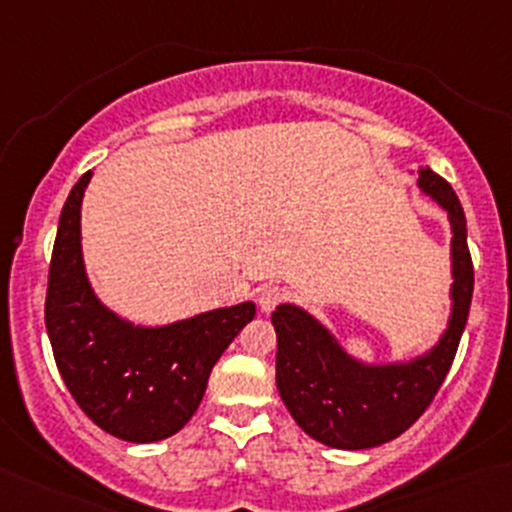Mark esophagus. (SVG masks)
I'll return each instance as SVG.
<instances>
[{"label": "esophagus", "instance_id": "34e87169", "mask_svg": "<svg viewBox=\"0 0 512 512\" xmlns=\"http://www.w3.org/2000/svg\"><path fill=\"white\" fill-rule=\"evenodd\" d=\"M284 299L286 294L282 286H265V289L260 291V296H257V303H260L262 313H272Z\"/></svg>", "mask_w": 512, "mask_h": 512}]
</instances>
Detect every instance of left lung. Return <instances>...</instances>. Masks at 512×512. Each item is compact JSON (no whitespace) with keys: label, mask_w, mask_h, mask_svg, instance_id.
Listing matches in <instances>:
<instances>
[{"label":"left lung","mask_w":512,"mask_h":512,"mask_svg":"<svg viewBox=\"0 0 512 512\" xmlns=\"http://www.w3.org/2000/svg\"><path fill=\"white\" fill-rule=\"evenodd\" d=\"M418 187L452 223V316L440 342L401 364H362L338 340L291 303L272 313L277 330V389L299 428L335 449H369L396 440L425 408L452 367L469 318L474 265L466 245L464 209L452 184L420 167Z\"/></svg>","instance_id":"left-lung-1"}]
</instances>
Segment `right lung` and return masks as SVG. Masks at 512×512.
Here are the masks:
<instances>
[{
    "instance_id": "right-lung-1",
    "label": "right lung",
    "mask_w": 512,
    "mask_h": 512,
    "mask_svg": "<svg viewBox=\"0 0 512 512\" xmlns=\"http://www.w3.org/2000/svg\"><path fill=\"white\" fill-rule=\"evenodd\" d=\"M84 172L60 213L48 269L46 328L58 372L77 406L126 442H157L189 423L213 364L255 318V303L199 313L162 328H140L94 296L82 262Z\"/></svg>"
}]
</instances>
